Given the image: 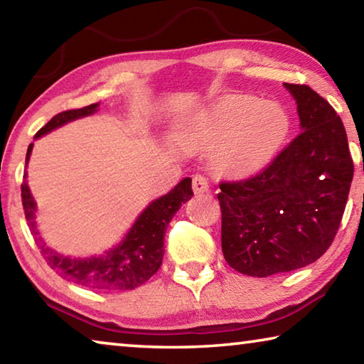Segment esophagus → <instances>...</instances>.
Instances as JSON below:
<instances>
[{"instance_id": "1", "label": "esophagus", "mask_w": 364, "mask_h": 364, "mask_svg": "<svg viewBox=\"0 0 364 364\" xmlns=\"http://www.w3.org/2000/svg\"><path fill=\"white\" fill-rule=\"evenodd\" d=\"M208 181L204 175H194L193 178V191L196 194H204L208 191Z\"/></svg>"}]
</instances>
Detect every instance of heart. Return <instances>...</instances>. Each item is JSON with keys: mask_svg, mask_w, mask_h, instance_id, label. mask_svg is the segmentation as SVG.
Here are the masks:
<instances>
[{"mask_svg": "<svg viewBox=\"0 0 364 364\" xmlns=\"http://www.w3.org/2000/svg\"><path fill=\"white\" fill-rule=\"evenodd\" d=\"M289 115L278 102L231 96L183 127L188 143L217 147L213 164L226 175H249L267 165L289 133Z\"/></svg>", "mask_w": 364, "mask_h": 364, "instance_id": "b5f03b06", "label": "heart"}]
</instances>
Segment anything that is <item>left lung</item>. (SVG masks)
Returning <instances> with one entry per match:
<instances>
[{"instance_id":"1","label":"left lung","mask_w":364,"mask_h":364,"mask_svg":"<svg viewBox=\"0 0 364 364\" xmlns=\"http://www.w3.org/2000/svg\"><path fill=\"white\" fill-rule=\"evenodd\" d=\"M284 88L301 133L260 173L218 193L225 260L255 278L304 268L329 249L353 178L341 117L310 86Z\"/></svg>"}]
</instances>
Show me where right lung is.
<instances>
[{
	"instance_id": "right-lung-1",
	"label": "right lung",
	"mask_w": 364,
	"mask_h": 364,
	"mask_svg": "<svg viewBox=\"0 0 364 364\" xmlns=\"http://www.w3.org/2000/svg\"><path fill=\"white\" fill-rule=\"evenodd\" d=\"M100 102L90 104L83 109L65 110L54 115L41 130L35 134L40 139L65 123L83 119L97 112ZM33 143L28 146L26 167L32 156ZM22 183V205L30 231L40 244L41 254L49 267L70 282H75L93 291H132L154 276L164 260V236L173 215L180 210L181 204L193 197L191 178H184L170 193L149 202L143 212L138 215L130 230L122 237L119 244L104 252L102 255L91 257H69L59 254L58 250L43 241L38 226H36V202L30 193L27 173Z\"/></svg>"
}]
</instances>
